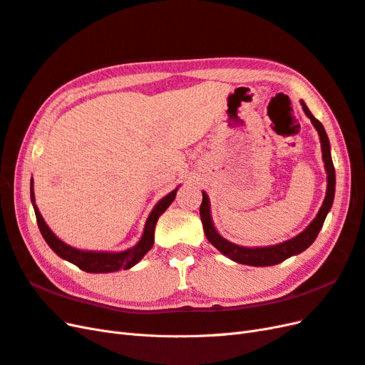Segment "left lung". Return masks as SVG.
I'll return each instance as SVG.
<instances>
[{
  "mask_svg": "<svg viewBox=\"0 0 365 365\" xmlns=\"http://www.w3.org/2000/svg\"><path fill=\"white\" fill-rule=\"evenodd\" d=\"M301 106H303V110L307 114V118L312 120V123H314V127L317 128V131L319 134L322 160H324L326 171H327L326 199H324V202H322V206H321L318 215L315 217V220L306 227V231H303L299 235L292 238V240H287L284 243L269 246V247H243V246H237L231 242H227L222 235H218V232L215 231V227L212 225V220H211L210 200H207V195L203 192V200L200 205V218L203 223L205 235L207 240H210V243L218 249V251H220L223 255H226L227 258L234 259V262H237V263L249 264V266H274V264L284 262V259L289 257L303 252L304 249H307L312 243L315 242V238L318 237L322 225H324L326 215L330 211L331 203H333V197H335V166H333V162H331L329 138H327L324 127H322V123L309 111L306 103L301 102Z\"/></svg>",
  "mask_w": 365,
  "mask_h": 365,
  "instance_id": "left-lung-1",
  "label": "left lung"
}]
</instances>
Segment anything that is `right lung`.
Returning a JSON list of instances; mask_svg holds the SVG:
<instances>
[{
	"mask_svg": "<svg viewBox=\"0 0 365 365\" xmlns=\"http://www.w3.org/2000/svg\"><path fill=\"white\" fill-rule=\"evenodd\" d=\"M175 194H177V190H174L173 192L163 197V199L154 206V210L151 211L148 220H147V225H145L143 235L136 246L128 249V251L116 252V254L90 252V251H79V249H75V247L66 245L64 242H61L53 232L50 231L48 226L44 222V218L41 217L38 207L35 205L34 183L30 182V199H32V203H34L38 227H39L41 234H43L44 240L47 242V245L53 249V251L61 258H64V259H67V262L76 264L79 269L86 270V272H93V274H106V272H114V270H119V269H130L131 266L140 262L143 255L153 247L154 229H155V223H158V218L166 211V207L173 203V200L175 199Z\"/></svg>",
	"mask_w": 365,
	"mask_h": 365,
	"instance_id": "add662e5",
	"label": "right lung"
}]
</instances>
